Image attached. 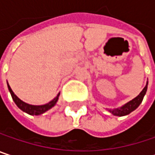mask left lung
I'll use <instances>...</instances> for the list:
<instances>
[{
	"mask_svg": "<svg viewBox=\"0 0 155 155\" xmlns=\"http://www.w3.org/2000/svg\"><path fill=\"white\" fill-rule=\"evenodd\" d=\"M147 85H148V81L146 82V85L144 86V88L143 89V91L139 93V95H137L135 99H133L132 101H128L127 103L124 104L123 106L119 107L117 108H109L108 109V111L114 115V116H118V117H123V116H127L128 114H130L132 111H134L135 109L139 107V105L142 103L143 99L147 91Z\"/></svg>",
	"mask_w": 155,
	"mask_h": 155,
	"instance_id": "left-lung-1",
	"label": "left lung"
}]
</instances>
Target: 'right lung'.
<instances>
[{
	"instance_id": "add662e5",
	"label": "right lung",
	"mask_w": 155,
	"mask_h": 155,
	"mask_svg": "<svg viewBox=\"0 0 155 155\" xmlns=\"http://www.w3.org/2000/svg\"><path fill=\"white\" fill-rule=\"evenodd\" d=\"M7 85H8L9 91H10L12 97V100L15 102L16 105L18 106V108H20L22 111H24V112L28 113V115H31V116H38V115H41V114L45 113L47 110H49L50 108H53L56 104V102L58 101V98H59V95H60V92H59L54 99H53L51 101H49L47 104H44V105H31V104H28V103L24 102L19 98H18L15 95V93L12 91V90L10 87V85H9L8 82H7Z\"/></svg>"
}]
</instances>
